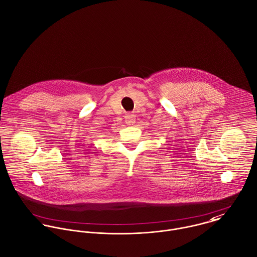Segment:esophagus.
Here are the masks:
<instances>
[{
    "mask_svg": "<svg viewBox=\"0 0 257 257\" xmlns=\"http://www.w3.org/2000/svg\"><path fill=\"white\" fill-rule=\"evenodd\" d=\"M136 122V116L134 113H126L125 115V123L127 125H133Z\"/></svg>",
    "mask_w": 257,
    "mask_h": 257,
    "instance_id": "1",
    "label": "esophagus"
}]
</instances>
